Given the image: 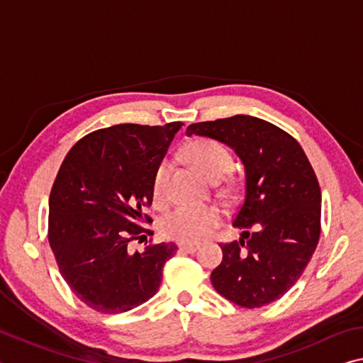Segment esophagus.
Returning a JSON list of instances; mask_svg holds the SVG:
<instances>
[{
  "mask_svg": "<svg viewBox=\"0 0 363 363\" xmlns=\"http://www.w3.org/2000/svg\"><path fill=\"white\" fill-rule=\"evenodd\" d=\"M179 250H181V252H186V254H195V252L199 250V245H197V244H186V242H181V244H179Z\"/></svg>",
  "mask_w": 363,
  "mask_h": 363,
  "instance_id": "esophagus-1",
  "label": "esophagus"
}]
</instances>
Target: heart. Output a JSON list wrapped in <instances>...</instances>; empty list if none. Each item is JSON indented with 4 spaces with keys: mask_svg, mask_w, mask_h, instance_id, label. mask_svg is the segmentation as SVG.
I'll list each match as a JSON object with an SVG mask.
<instances>
[{
    "mask_svg": "<svg viewBox=\"0 0 363 363\" xmlns=\"http://www.w3.org/2000/svg\"><path fill=\"white\" fill-rule=\"evenodd\" d=\"M184 157L211 181H220L231 171L234 161L231 152L223 143L213 139H195L184 148ZM171 163L161 161L153 176V199L158 205L169 199ZM223 218L216 205L191 206L182 205L161 220V233L166 238L181 242H200L220 226Z\"/></svg>",
    "mask_w": 363,
    "mask_h": 363,
    "instance_id": "b5f03b06",
    "label": "heart"
}]
</instances>
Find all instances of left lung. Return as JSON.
Returning <instances> with one entry per match:
<instances>
[{"label": "left lung", "mask_w": 363, "mask_h": 363, "mask_svg": "<svg viewBox=\"0 0 363 363\" xmlns=\"http://www.w3.org/2000/svg\"><path fill=\"white\" fill-rule=\"evenodd\" d=\"M186 134L226 143L245 169L244 200L233 220L242 235L220 245L213 287L245 308L278 301L301 278L320 239L321 192L306 152L278 125L245 114L195 123Z\"/></svg>", "instance_id": "obj_1"}]
</instances>
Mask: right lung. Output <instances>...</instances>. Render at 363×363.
<instances>
[{
    "instance_id": "1",
    "label": "right lung",
    "mask_w": 363,
    "mask_h": 363,
    "mask_svg": "<svg viewBox=\"0 0 363 363\" xmlns=\"http://www.w3.org/2000/svg\"><path fill=\"white\" fill-rule=\"evenodd\" d=\"M182 123L91 132L62 161L50 194L48 240L67 286L100 313H123L158 292L174 244L129 250L152 234L153 176Z\"/></svg>"
}]
</instances>
